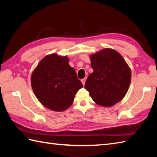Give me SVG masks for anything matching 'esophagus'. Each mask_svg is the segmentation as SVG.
<instances>
[{
  "instance_id": "esophagus-1",
  "label": "esophagus",
  "mask_w": 157,
  "mask_h": 157,
  "mask_svg": "<svg viewBox=\"0 0 157 157\" xmlns=\"http://www.w3.org/2000/svg\"><path fill=\"white\" fill-rule=\"evenodd\" d=\"M86 78H84V79H82V84H83V85H85V82H86Z\"/></svg>"
}]
</instances>
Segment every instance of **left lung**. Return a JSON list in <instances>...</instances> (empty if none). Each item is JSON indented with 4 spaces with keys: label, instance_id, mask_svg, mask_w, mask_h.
I'll list each match as a JSON object with an SVG mask.
<instances>
[{
    "label": "left lung",
    "instance_id": "8db88e82",
    "mask_svg": "<svg viewBox=\"0 0 157 157\" xmlns=\"http://www.w3.org/2000/svg\"><path fill=\"white\" fill-rule=\"evenodd\" d=\"M94 71L88 77L85 88L100 106H111L126 94L131 81V70L115 50L105 48L90 56Z\"/></svg>",
    "mask_w": 157,
    "mask_h": 157
}]
</instances>
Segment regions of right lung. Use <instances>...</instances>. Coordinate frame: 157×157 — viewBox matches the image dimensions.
<instances>
[{"label":"right lung","mask_w":157,"mask_h":157,"mask_svg":"<svg viewBox=\"0 0 157 157\" xmlns=\"http://www.w3.org/2000/svg\"><path fill=\"white\" fill-rule=\"evenodd\" d=\"M31 84L38 101L55 111L68 109L83 87L68 58L56 54L46 56L39 63L32 75Z\"/></svg>","instance_id":"right-lung-1"}]
</instances>
